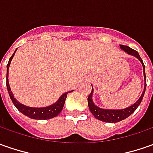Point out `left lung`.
I'll return each instance as SVG.
<instances>
[{
    "label": "left lung",
    "mask_w": 153,
    "mask_h": 153,
    "mask_svg": "<svg viewBox=\"0 0 153 153\" xmlns=\"http://www.w3.org/2000/svg\"><path fill=\"white\" fill-rule=\"evenodd\" d=\"M120 45V48L123 51H124L125 52H127L129 55L134 56L137 59H139V61L141 62L142 67H143V74H144V79H145V85H144V91L141 94L140 97L138 99V101L135 103H134L133 105H131L129 108H124V109H119V110H114V109H103L96 106L92 100V95H93V87L92 91L91 94L88 97V106L89 108L91 110V113L94 115V117L96 119H99L102 122H106V123H117L119 122L121 120H124L126 118H128L129 116H130L132 113H134V111L136 110V108L139 107V105L142 101V98L144 97V94L146 91V78L145 74V65L143 63V61L140 58L139 53L136 51L131 49L130 47L127 46V45ZM92 86V85H91Z\"/></svg>",
    "instance_id": "8db88e82"
}]
</instances>
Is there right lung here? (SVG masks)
<instances>
[{
  "label": "right lung",
  "instance_id": "add662e5",
  "mask_svg": "<svg viewBox=\"0 0 153 153\" xmlns=\"http://www.w3.org/2000/svg\"><path fill=\"white\" fill-rule=\"evenodd\" d=\"M16 51H14L13 56L10 57L7 65V88L9 97H10L12 102L14 104V106L17 108V109L19 110V112L24 113V115H26L27 117H29L30 119H49L55 118L62 110L63 106H64V103H65V100H66L67 96H68V92L62 94L55 103H53L52 105L48 106V107H45V108H30V107H27L25 105H23L22 103L19 102L16 100V98H14L13 94L12 91H11V88H10V85H9V82H8V69H9L10 63L12 62V59ZM71 91H69V92H71Z\"/></svg>",
  "mask_w": 153,
  "mask_h": 153
}]
</instances>
